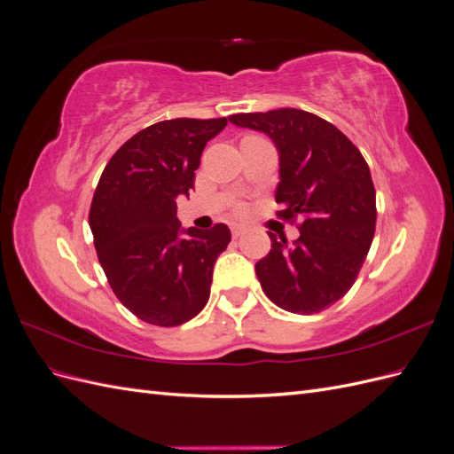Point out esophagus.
Returning <instances> with one entry per match:
<instances>
[{"label":"esophagus","mask_w":454,"mask_h":454,"mask_svg":"<svg viewBox=\"0 0 454 454\" xmlns=\"http://www.w3.org/2000/svg\"><path fill=\"white\" fill-rule=\"evenodd\" d=\"M231 232H232V237H235V239H240V237L244 235V232H246V229H244L242 225H232V227H231Z\"/></svg>","instance_id":"obj_1"}]
</instances>
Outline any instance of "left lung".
Listing matches in <instances>:
<instances>
[{
  "label": "left lung",
  "instance_id": "1",
  "mask_svg": "<svg viewBox=\"0 0 454 454\" xmlns=\"http://www.w3.org/2000/svg\"><path fill=\"white\" fill-rule=\"evenodd\" d=\"M235 127L267 134L278 151L277 202L284 219L303 217L301 237H270L255 274L274 305L314 314L335 305L364 265L375 235V187L360 149L332 122L295 107L239 114Z\"/></svg>",
  "mask_w": 454,
  "mask_h": 454
}]
</instances>
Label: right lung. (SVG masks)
<instances>
[{
  "label": "right lung",
  "instance_id": "right-lung-1",
  "mask_svg": "<svg viewBox=\"0 0 454 454\" xmlns=\"http://www.w3.org/2000/svg\"><path fill=\"white\" fill-rule=\"evenodd\" d=\"M222 119L155 122L109 159L94 191L89 225L114 294L140 320L172 327L208 303L217 255L231 231L184 229L176 199L189 197L204 145Z\"/></svg>",
  "mask_w": 454,
  "mask_h": 454
}]
</instances>
